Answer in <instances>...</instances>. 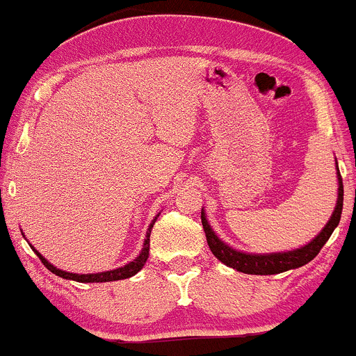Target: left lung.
Segmentation results:
<instances>
[{
    "instance_id": "1",
    "label": "left lung",
    "mask_w": 356,
    "mask_h": 356,
    "mask_svg": "<svg viewBox=\"0 0 356 356\" xmlns=\"http://www.w3.org/2000/svg\"><path fill=\"white\" fill-rule=\"evenodd\" d=\"M335 167H337V159H335ZM337 204H335L334 212H332L328 223L325 225L323 230L316 235L311 242L300 245L291 251H281V253H245L241 249H235L228 245L227 242L221 241L218 237L212 227L207 221V214L202 209V225H204L205 237H207V244L211 248L212 254L218 258L221 264L227 267L235 268L244 274H254V275H272L281 274V272L291 270V268H298L302 265L309 264V261L316 258L320 253V249L323 248L325 242L330 238L332 232L337 228L339 221H341V214H343V179H341V172L337 167Z\"/></svg>"
}]
</instances>
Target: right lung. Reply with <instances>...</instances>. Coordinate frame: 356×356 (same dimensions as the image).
<instances>
[{
	"label": "right lung",
	"instance_id": "right-lung-1",
	"mask_svg": "<svg viewBox=\"0 0 356 356\" xmlns=\"http://www.w3.org/2000/svg\"><path fill=\"white\" fill-rule=\"evenodd\" d=\"M158 216H156V218L151 221V225H149L147 234H145V238H144V245H142L138 257L135 258V260H133V261H129V264H126L124 267H118V268H114V270L96 272V274H75V272L61 270V268H58V267H54V265H52V264H49V260H45V257H42V254H40L38 251H36V249L33 248L31 244H29V245H31V249L36 253V257H38L40 260H42V264L45 265V267H47L49 270L52 272V274L59 275V277H63V279H70V281H77V283H108V281H119V279H128V277H131V275L137 274L138 270H142V267H144L145 261H147V258H149V237H151V230H152V227H154Z\"/></svg>",
	"mask_w": 356,
	"mask_h": 356
}]
</instances>
